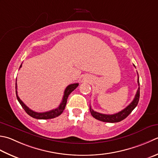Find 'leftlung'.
<instances>
[{
    "mask_svg": "<svg viewBox=\"0 0 158 158\" xmlns=\"http://www.w3.org/2000/svg\"><path fill=\"white\" fill-rule=\"evenodd\" d=\"M134 67H135V65H134ZM138 83L139 87L134 100H133L131 103L129 104L127 107H125L124 110L120 111L118 113L114 114H104L95 112V111L92 109L90 105H89V111H90L92 116L96 119L106 123H118L121 121L123 120H124L131 114V112L134 110V108L137 106V105L138 103L139 98H140V82H139V77H138Z\"/></svg>",
    "mask_w": 158,
    "mask_h": 158,
    "instance_id": "1",
    "label": "left lung"
}]
</instances>
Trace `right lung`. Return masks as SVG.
<instances>
[{
	"instance_id": "right-lung-1",
	"label": "right lung",
	"mask_w": 158,
	"mask_h": 158,
	"mask_svg": "<svg viewBox=\"0 0 158 158\" xmlns=\"http://www.w3.org/2000/svg\"><path fill=\"white\" fill-rule=\"evenodd\" d=\"M21 66H22V64L20 65V69L21 68ZM78 85H79V83H73V84L68 85L66 88L65 89L62 101H61L59 107L55 108L54 110H52L51 111H48V112H34V111L29 109V108L20 100V98L18 96L16 83H15V93H16V97H17V99L18 102H19L20 104L21 105V106L23 107V108L24 110V111H25V112L29 114L30 116H31L33 118H36V119H51V118H54L55 117L60 116V114L63 112V111L64 110L65 107H66V105L67 103L68 97H69V96L70 95L71 92H72L74 89H75Z\"/></svg>"
}]
</instances>
